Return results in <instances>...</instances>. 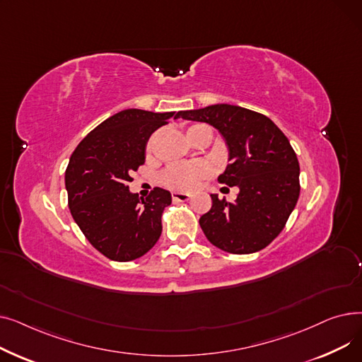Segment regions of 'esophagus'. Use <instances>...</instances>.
I'll list each match as a JSON object with an SVG mask.
<instances>
[{
    "label": "esophagus",
    "mask_w": 362,
    "mask_h": 362,
    "mask_svg": "<svg viewBox=\"0 0 362 362\" xmlns=\"http://www.w3.org/2000/svg\"><path fill=\"white\" fill-rule=\"evenodd\" d=\"M171 198H173V201H187L191 199V195L185 192H173L171 194Z\"/></svg>",
    "instance_id": "esophagus-1"
}]
</instances>
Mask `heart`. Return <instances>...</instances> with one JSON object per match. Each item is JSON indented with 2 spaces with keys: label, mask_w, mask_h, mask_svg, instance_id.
<instances>
[{
  "label": "heart",
  "mask_w": 362,
  "mask_h": 362,
  "mask_svg": "<svg viewBox=\"0 0 362 362\" xmlns=\"http://www.w3.org/2000/svg\"><path fill=\"white\" fill-rule=\"evenodd\" d=\"M210 132L213 135V130L206 124H192L186 129V135L189 141L194 142L195 136L199 132ZM154 151V138H151L146 144V154L151 156ZM211 165L205 161H195V163H183V164H171L167 167L163 175L161 182L173 191H192L194 187L198 186V183L202 179H206L211 175Z\"/></svg>",
  "instance_id": "obj_1"
}]
</instances>
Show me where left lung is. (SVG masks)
<instances>
[{"label": "left lung", "mask_w": 362, "mask_h": 362, "mask_svg": "<svg viewBox=\"0 0 362 362\" xmlns=\"http://www.w3.org/2000/svg\"><path fill=\"white\" fill-rule=\"evenodd\" d=\"M175 119L214 126L229 148L230 164L218 182L239 194L233 202L211 195V210L199 218L206 239L230 254L264 250L299 198V163L289 139L267 116L230 104L179 111Z\"/></svg>", "instance_id": "8db88e82"}]
</instances>
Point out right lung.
<instances>
[{
  "instance_id": "obj_1",
  "label": "right lung",
  "mask_w": 362,
  "mask_h": 362,
  "mask_svg": "<svg viewBox=\"0 0 362 362\" xmlns=\"http://www.w3.org/2000/svg\"><path fill=\"white\" fill-rule=\"evenodd\" d=\"M173 114L123 110L89 132L70 157L66 189L71 217L93 248L112 261L136 259L160 239L170 192L154 187L144 199L127 185L145 163L149 136Z\"/></svg>"
}]
</instances>
